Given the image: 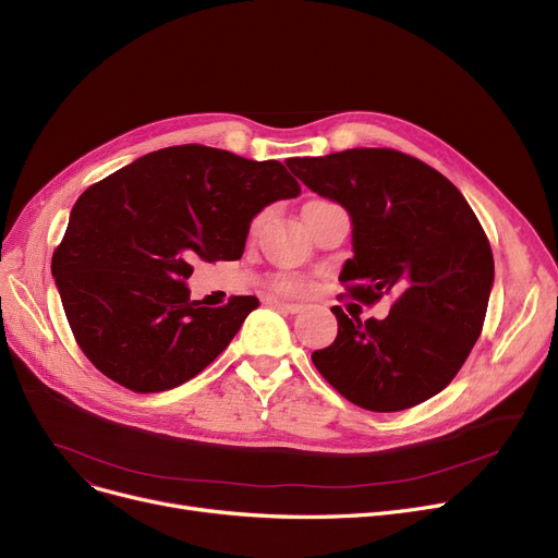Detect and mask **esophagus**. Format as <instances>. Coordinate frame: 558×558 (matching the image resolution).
Instances as JSON below:
<instances>
[{"mask_svg":"<svg viewBox=\"0 0 558 558\" xmlns=\"http://www.w3.org/2000/svg\"><path fill=\"white\" fill-rule=\"evenodd\" d=\"M276 307H278V310H282V312H289V314H296V312H301V307H303V305H299V303H291V301H276Z\"/></svg>","mask_w":558,"mask_h":558,"instance_id":"1","label":"esophagus"}]
</instances>
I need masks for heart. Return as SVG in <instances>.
Segmentation results:
<instances>
[{"label": "heart", "mask_w": 558, "mask_h": 558, "mask_svg": "<svg viewBox=\"0 0 558 558\" xmlns=\"http://www.w3.org/2000/svg\"><path fill=\"white\" fill-rule=\"evenodd\" d=\"M257 221H259V219H257ZM280 287L287 289V291H303V289H305V284H303V282H296V280H284Z\"/></svg>", "instance_id": "b5f03b06"}]
</instances>
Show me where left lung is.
<instances>
[{
  "label": "left lung",
  "mask_w": 558,
  "mask_h": 558,
  "mask_svg": "<svg viewBox=\"0 0 558 558\" xmlns=\"http://www.w3.org/2000/svg\"><path fill=\"white\" fill-rule=\"evenodd\" d=\"M287 167L353 223L339 280L362 303L393 291L387 318L337 316V339L312 362L350 402L400 412L444 391L482 332L495 267L463 194L429 165L393 149L289 158Z\"/></svg>",
  "instance_id": "8db88e82"
}]
</instances>
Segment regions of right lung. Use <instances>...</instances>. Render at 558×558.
Here are the masks:
<instances>
[{
  "mask_svg": "<svg viewBox=\"0 0 558 558\" xmlns=\"http://www.w3.org/2000/svg\"><path fill=\"white\" fill-rule=\"evenodd\" d=\"M301 185L278 160L201 144L146 154L87 187L51 276L70 328L106 377L137 393L179 387L215 362L259 305L190 299L198 259H240L251 221Z\"/></svg>",
  "mask_w": 558,
  "mask_h": 558,
  "instance_id": "obj_1",
  "label": "right lung"
}]
</instances>
